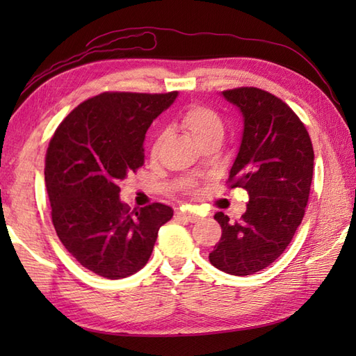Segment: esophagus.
I'll use <instances>...</instances> for the list:
<instances>
[{"label": "esophagus", "instance_id": "esophagus-1", "mask_svg": "<svg viewBox=\"0 0 356 356\" xmlns=\"http://www.w3.org/2000/svg\"><path fill=\"white\" fill-rule=\"evenodd\" d=\"M176 217H177V218H182V220H186V222H191V223L200 220V217H199L197 214L188 213V211H177Z\"/></svg>", "mask_w": 356, "mask_h": 356}]
</instances>
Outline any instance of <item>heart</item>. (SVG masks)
I'll list each match as a JSON object with an SVG mask.
<instances>
[{"mask_svg": "<svg viewBox=\"0 0 356 356\" xmlns=\"http://www.w3.org/2000/svg\"><path fill=\"white\" fill-rule=\"evenodd\" d=\"M180 127L197 145L209 139H222L223 136L222 119L218 118L214 110L203 107V105H191L190 108H186L180 116ZM162 139L163 136L157 139L156 147L162 142Z\"/></svg>", "mask_w": 356, "mask_h": 356, "instance_id": "b5f03b06", "label": "heart"}]
</instances>
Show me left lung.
<instances>
[{"mask_svg": "<svg viewBox=\"0 0 356 356\" xmlns=\"http://www.w3.org/2000/svg\"><path fill=\"white\" fill-rule=\"evenodd\" d=\"M222 96L243 118L229 182L245 188L249 202L240 222L216 213L222 238L209 261L226 274L245 277L274 263L303 220L314 148L303 122L277 96L255 87L226 90Z\"/></svg>", "mask_w": 356, "mask_h": 356, "instance_id": "1", "label": "left lung"}]
</instances>
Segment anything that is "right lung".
Returning <instances> with one entry per match:
<instances>
[{
	"mask_svg": "<svg viewBox=\"0 0 356 356\" xmlns=\"http://www.w3.org/2000/svg\"><path fill=\"white\" fill-rule=\"evenodd\" d=\"M177 95L90 97L49 143L44 176L53 226L67 251L104 278H125L145 266L159 229L172 217L162 203L131 213L119 185L145 162V133Z\"/></svg>",
	"mask_w": 356,
	"mask_h": 356,
	"instance_id": "1",
	"label": "right lung"
}]
</instances>
